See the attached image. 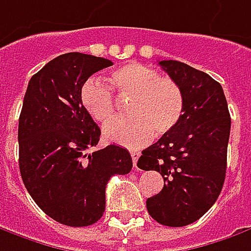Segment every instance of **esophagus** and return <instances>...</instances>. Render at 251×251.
<instances>
[{"mask_svg":"<svg viewBox=\"0 0 251 251\" xmlns=\"http://www.w3.org/2000/svg\"><path fill=\"white\" fill-rule=\"evenodd\" d=\"M130 156H132V161H133V166L136 167L137 158H139V156H140V151H137V150H130Z\"/></svg>","mask_w":251,"mask_h":251,"instance_id":"obj_1","label":"esophagus"}]
</instances>
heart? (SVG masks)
<instances>
[{
    "label": "heart",
    "instance_id": "obj_1",
    "mask_svg": "<svg viewBox=\"0 0 251 251\" xmlns=\"http://www.w3.org/2000/svg\"><path fill=\"white\" fill-rule=\"evenodd\" d=\"M116 95L129 100L127 119H116L114 95L97 78L85 80L80 88V104L97 124L105 126L104 136L127 147L147 143L153 133L164 136L173 132L184 115V94L180 85L156 69L140 63H127L109 74Z\"/></svg>",
    "mask_w": 251,
    "mask_h": 251
}]
</instances>
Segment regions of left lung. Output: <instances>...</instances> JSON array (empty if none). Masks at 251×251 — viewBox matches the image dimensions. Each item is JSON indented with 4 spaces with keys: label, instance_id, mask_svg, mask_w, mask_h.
I'll list each match as a JSON object with an SVG mask.
<instances>
[{
    "label": "left lung",
    "instance_id": "obj_1",
    "mask_svg": "<svg viewBox=\"0 0 251 251\" xmlns=\"http://www.w3.org/2000/svg\"><path fill=\"white\" fill-rule=\"evenodd\" d=\"M180 85L184 115L178 126L142 151L137 167L164 178L157 195L147 198L158 224L181 227L198 221L218 200L226 176L230 115L222 85L185 63L158 61Z\"/></svg>",
    "mask_w": 251,
    "mask_h": 251
}]
</instances>
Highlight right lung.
<instances>
[{"instance_id": "add662e5", "label": "right lung", "mask_w": 251, "mask_h": 251, "mask_svg": "<svg viewBox=\"0 0 251 251\" xmlns=\"http://www.w3.org/2000/svg\"><path fill=\"white\" fill-rule=\"evenodd\" d=\"M109 66L78 51L53 59L30 78L19 115L22 181L39 208L67 226L98 222L109 178L133 166L124 147L95 149L101 129L80 104L84 81Z\"/></svg>"}]
</instances>
